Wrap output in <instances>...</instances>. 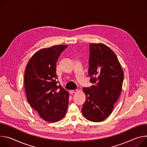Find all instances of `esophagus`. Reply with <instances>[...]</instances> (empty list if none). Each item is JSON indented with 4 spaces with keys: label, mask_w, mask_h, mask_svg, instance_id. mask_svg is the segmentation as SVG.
I'll return each instance as SVG.
<instances>
[{
    "label": "esophagus",
    "mask_w": 147,
    "mask_h": 147,
    "mask_svg": "<svg viewBox=\"0 0 147 147\" xmlns=\"http://www.w3.org/2000/svg\"><path fill=\"white\" fill-rule=\"evenodd\" d=\"M78 91V90L77 89H76V90H71L70 92L71 94H74V93H76Z\"/></svg>",
    "instance_id": "esophagus-1"
}]
</instances>
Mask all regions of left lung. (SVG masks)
<instances>
[{
	"mask_svg": "<svg viewBox=\"0 0 147 147\" xmlns=\"http://www.w3.org/2000/svg\"><path fill=\"white\" fill-rule=\"evenodd\" d=\"M88 76L93 85L84 87L81 109L87 120L99 122L112 113L121 93L124 73L116 54L103 44H90Z\"/></svg>",
	"mask_w": 147,
	"mask_h": 147,
	"instance_id": "left-lung-1",
	"label": "left lung"
}]
</instances>
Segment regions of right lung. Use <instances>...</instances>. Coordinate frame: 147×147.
Listing matches in <instances>:
<instances>
[{"label": "right lung", "instance_id": "1", "mask_svg": "<svg viewBox=\"0 0 147 147\" xmlns=\"http://www.w3.org/2000/svg\"><path fill=\"white\" fill-rule=\"evenodd\" d=\"M68 46L55 45L40 49L30 59L24 74V88L30 106L44 120L55 122L66 113L69 92L60 85L56 62Z\"/></svg>", "mask_w": 147, "mask_h": 147}]
</instances>
